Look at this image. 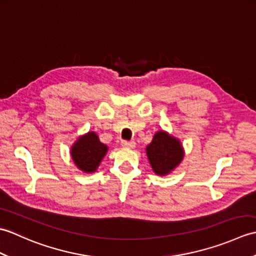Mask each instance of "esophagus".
<instances>
[{
	"mask_svg": "<svg viewBox=\"0 0 256 256\" xmlns=\"http://www.w3.org/2000/svg\"><path fill=\"white\" fill-rule=\"evenodd\" d=\"M122 146L125 148H135V142L131 140V142H128V140H122Z\"/></svg>",
	"mask_w": 256,
	"mask_h": 256,
	"instance_id": "34e87169",
	"label": "esophagus"
}]
</instances>
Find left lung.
<instances>
[{"label":"left lung","mask_w":256,"mask_h":256,"mask_svg":"<svg viewBox=\"0 0 256 256\" xmlns=\"http://www.w3.org/2000/svg\"><path fill=\"white\" fill-rule=\"evenodd\" d=\"M146 154L154 172L165 176L180 164L184 158V148L178 138L160 131L146 148Z\"/></svg>","instance_id":"8db88e82"}]
</instances>
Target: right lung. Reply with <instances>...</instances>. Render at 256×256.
I'll list each match as a JSON object with an SVG mask.
<instances>
[{
	"label": "right lung",
	"instance_id": "right-lung-1",
	"mask_svg": "<svg viewBox=\"0 0 256 256\" xmlns=\"http://www.w3.org/2000/svg\"><path fill=\"white\" fill-rule=\"evenodd\" d=\"M108 152V146L100 142L96 133L88 132L80 136L72 148V157L80 170L94 172Z\"/></svg>",
	"mask_w": 256,
	"mask_h": 256
}]
</instances>
